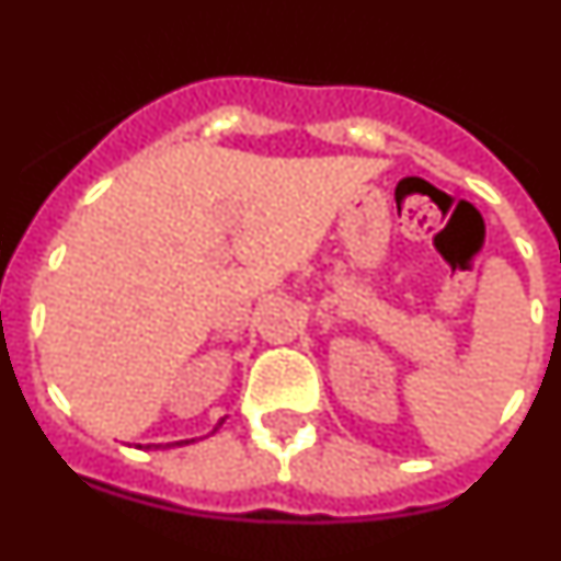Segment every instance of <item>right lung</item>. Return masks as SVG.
<instances>
[{"label":"right lung","instance_id":"add662e5","mask_svg":"<svg viewBox=\"0 0 561 561\" xmlns=\"http://www.w3.org/2000/svg\"><path fill=\"white\" fill-rule=\"evenodd\" d=\"M193 440V438H191ZM185 444H187V440H185ZM151 447H157V444H151Z\"/></svg>","mask_w":561,"mask_h":561}]
</instances>
